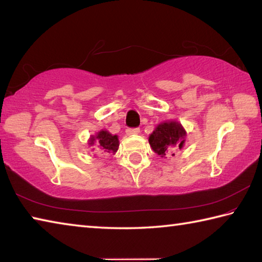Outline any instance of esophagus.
Wrapping results in <instances>:
<instances>
[{
  "instance_id": "34e87169",
  "label": "esophagus",
  "mask_w": 262,
  "mask_h": 262,
  "mask_svg": "<svg viewBox=\"0 0 262 262\" xmlns=\"http://www.w3.org/2000/svg\"><path fill=\"white\" fill-rule=\"evenodd\" d=\"M126 133H127L128 135H136V134H139V133H140V128H137V127H135V128H127Z\"/></svg>"
}]
</instances>
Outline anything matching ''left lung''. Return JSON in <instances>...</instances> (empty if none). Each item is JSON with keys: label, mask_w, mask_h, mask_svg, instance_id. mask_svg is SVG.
<instances>
[{"label": "left lung", "mask_w": 262, "mask_h": 262, "mask_svg": "<svg viewBox=\"0 0 262 262\" xmlns=\"http://www.w3.org/2000/svg\"><path fill=\"white\" fill-rule=\"evenodd\" d=\"M184 136L185 132L181 123L175 121L163 122L150 135L149 143L152 150L161 157L169 156L170 154L174 156L175 147L181 149L183 146Z\"/></svg>", "instance_id": "8db88e82"}]
</instances>
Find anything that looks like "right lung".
Segmentation results:
<instances>
[{
    "label": "right lung",
    "mask_w": 262,
    "mask_h": 262,
    "mask_svg": "<svg viewBox=\"0 0 262 262\" xmlns=\"http://www.w3.org/2000/svg\"><path fill=\"white\" fill-rule=\"evenodd\" d=\"M94 143H97L98 146L101 147V150L107 155L115 154V152H117L118 146H119L118 136L111 135L110 133L106 130L99 132L98 135L93 136L92 139H90L89 144H94Z\"/></svg>",
    "instance_id": "right-lung-1"
}]
</instances>
